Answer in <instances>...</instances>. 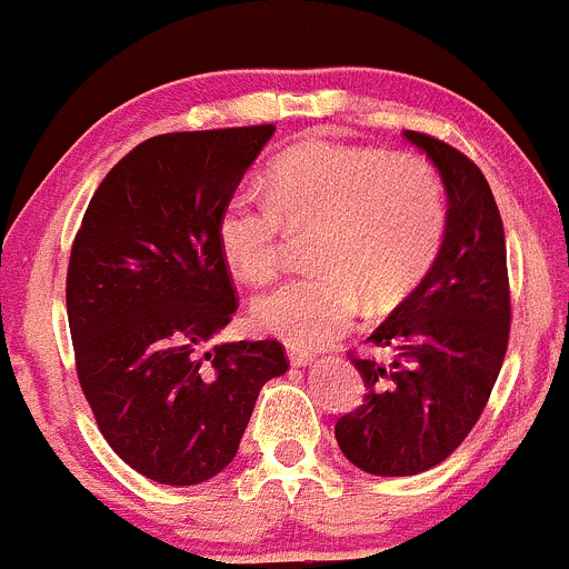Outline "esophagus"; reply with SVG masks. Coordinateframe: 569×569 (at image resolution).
I'll use <instances>...</instances> for the list:
<instances>
[{
    "label": "esophagus",
    "instance_id": "esophagus-1",
    "mask_svg": "<svg viewBox=\"0 0 569 569\" xmlns=\"http://www.w3.org/2000/svg\"><path fill=\"white\" fill-rule=\"evenodd\" d=\"M287 359H290L292 367H307L309 361H312V353L309 350H301V348H287Z\"/></svg>",
    "mask_w": 569,
    "mask_h": 569
}]
</instances>
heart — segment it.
Returning a JSON list of instances; mask_svg holds the SVG:
<instances>
[{"label": "heart", "mask_w": 569, "mask_h": 569, "mask_svg": "<svg viewBox=\"0 0 569 569\" xmlns=\"http://www.w3.org/2000/svg\"><path fill=\"white\" fill-rule=\"evenodd\" d=\"M268 199L236 191L216 219L221 257L243 282L282 266L287 232L303 236L318 271L287 279L251 303V326L312 350L345 333L370 307L402 301L427 277L447 238V194L427 158L370 144L309 139L266 174Z\"/></svg>", "instance_id": "1"}]
</instances>
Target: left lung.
<instances>
[{
  "label": "left lung",
  "instance_id": "1",
  "mask_svg": "<svg viewBox=\"0 0 569 569\" xmlns=\"http://www.w3.org/2000/svg\"><path fill=\"white\" fill-rule=\"evenodd\" d=\"M447 186V238L419 287L367 337L391 361L350 356L365 402L333 427L361 471L413 477L466 441L490 400L509 342L507 241L482 169L458 148L402 131Z\"/></svg>",
  "mask_w": 569,
  "mask_h": 569
}]
</instances>
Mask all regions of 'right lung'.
<instances>
[{
    "instance_id": "1",
    "label": "right lung",
    "mask_w": 569,
    "mask_h": 569,
    "mask_svg": "<svg viewBox=\"0 0 569 569\" xmlns=\"http://www.w3.org/2000/svg\"><path fill=\"white\" fill-rule=\"evenodd\" d=\"M273 126L161 133L111 167L68 262L76 375L98 430L133 471L199 485L236 458L282 342L202 345L238 309L216 219Z\"/></svg>"
}]
</instances>
